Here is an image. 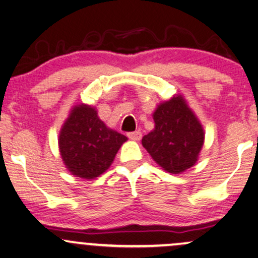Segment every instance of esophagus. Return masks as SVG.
I'll use <instances>...</instances> for the list:
<instances>
[{"label":"esophagus","mask_w":258,"mask_h":258,"mask_svg":"<svg viewBox=\"0 0 258 258\" xmlns=\"http://www.w3.org/2000/svg\"><path fill=\"white\" fill-rule=\"evenodd\" d=\"M128 138L132 139V140H135V141H139V140H141L142 138V134L141 132H132V133H128Z\"/></svg>","instance_id":"obj_1"}]
</instances>
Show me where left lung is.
Segmentation results:
<instances>
[{"mask_svg":"<svg viewBox=\"0 0 258 258\" xmlns=\"http://www.w3.org/2000/svg\"><path fill=\"white\" fill-rule=\"evenodd\" d=\"M155 129L142 138L158 165L170 173H180L195 165L205 133L199 119L180 95L160 104L153 113Z\"/></svg>","mask_w":258,"mask_h":258,"instance_id":"8db88e82","label":"left lung"}]
</instances>
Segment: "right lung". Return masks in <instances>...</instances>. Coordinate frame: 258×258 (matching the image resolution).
<instances>
[{
    "label": "right lung",
    "mask_w": 258,
    "mask_h": 258,
    "mask_svg": "<svg viewBox=\"0 0 258 258\" xmlns=\"http://www.w3.org/2000/svg\"><path fill=\"white\" fill-rule=\"evenodd\" d=\"M125 136L111 130L88 105H78L62 126L59 152L66 167L76 177L93 179L112 164Z\"/></svg>",
    "instance_id": "1"
}]
</instances>
